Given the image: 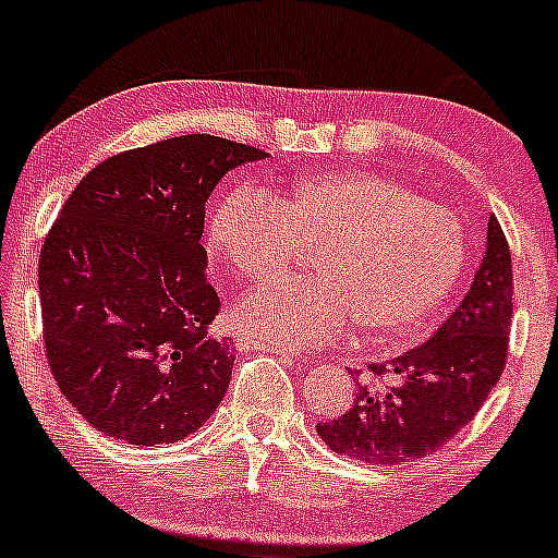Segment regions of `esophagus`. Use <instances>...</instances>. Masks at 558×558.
Masks as SVG:
<instances>
[{"label":"esophagus","mask_w":558,"mask_h":558,"mask_svg":"<svg viewBox=\"0 0 558 558\" xmlns=\"http://www.w3.org/2000/svg\"><path fill=\"white\" fill-rule=\"evenodd\" d=\"M241 345H246V349H262V351H270V354H275V356H278V360H283V362H304V360H301V356L291 354V351H286V349H275V345H267V343L241 341Z\"/></svg>","instance_id":"34e87169"}]
</instances>
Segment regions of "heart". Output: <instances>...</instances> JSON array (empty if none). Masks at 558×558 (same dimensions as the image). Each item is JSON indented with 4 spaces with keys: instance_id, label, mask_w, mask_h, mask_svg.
<instances>
[{
    "instance_id": "1",
    "label": "heart",
    "mask_w": 558,
    "mask_h": 558,
    "mask_svg": "<svg viewBox=\"0 0 558 558\" xmlns=\"http://www.w3.org/2000/svg\"><path fill=\"white\" fill-rule=\"evenodd\" d=\"M301 246H317V275L243 301L233 317L243 336L315 349L360 323L364 338L407 341L466 265L462 220L386 172H315L270 196L239 185L209 213V254L252 283L286 272Z\"/></svg>"
}]
</instances>
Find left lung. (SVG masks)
<instances>
[{
  "label": "left lung",
  "mask_w": 558,
  "mask_h": 558,
  "mask_svg": "<svg viewBox=\"0 0 558 558\" xmlns=\"http://www.w3.org/2000/svg\"><path fill=\"white\" fill-rule=\"evenodd\" d=\"M511 252L496 217L488 246L462 304L427 343L388 364H369L375 383L356 380L341 417L319 422L336 453L367 464L412 462L453 438L488 399L509 356ZM360 375V373H356Z\"/></svg>",
  "instance_id": "1"
}]
</instances>
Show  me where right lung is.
I'll return each instance as SVG.
<instances>
[{
  "mask_svg": "<svg viewBox=\"0 0 558 558\" xmlns=\"http://www.w3.org/2000/svg\"><path fill=\"white\" fill-rule=\"evenodd\" d=\"M257 146L191 133L120 151L62 204L38 257L47 362L88 425L131 446L175 444L215 412L233 345L209 336L204 204Z\"/></svg>",
  "mask_w": 558,
  "mask_h": 558,
  "instance_id": "obj_1",
  "label": "right lung"
}]
</instances>
